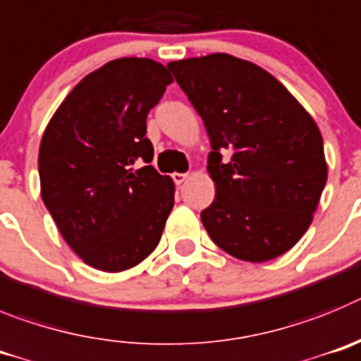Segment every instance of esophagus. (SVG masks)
<instances>
[{
	"mask_svg": "<svg viewBox=\"0 0 361 361\" xmlns=\"http://www.w3.org/2000/svg\"><path fill=\"white\" fill-rule=\"evenodd\" d=\"M187 178H188V174H185V173H174L173 174V180L176 185H181L185 180H187Z\"/></svg>",
	"mask_w": 361,
	"mask_h": 361,
	"instance_id": "1",
	"label": "esophagus"
}]
</instances>
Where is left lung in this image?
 <instances>
[{"label": "left lung", "mask_w": 361, "mask_h": 361, "mask_svg": "<svg viewBox=\"0 0 361 361\" xmlns=\"http://www.w3.org/2000/svg\"><path fill=\"white\" fill-rule=\"evenodd\" d=\"M167 70L212 145L207 169L217 194L201 212L210 239L241 261L286 253L310 228L327 181L314 120L274 75L233 55L174 61Z\"/></svg>", "instance_id": "8db88e82"}]
</instances>
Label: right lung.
<instances>
[{"mask_svg":"<svg viewBox=\"0 0 361 361\" xmlns=\"http://www.w3.org/2000/svg\"><path fill=\"white\" fill-rule=\"evenodd\" d=\"M173 82L152 59L122 57L84 77L39 147L41 196L64 241L92 268L124 271L160 243L174 183L149 164L147 115Z\"/></svg>","mask_w":361,"mask_h":361,"instance_id":"obj_1","label":"right lung"}]
</instances>
